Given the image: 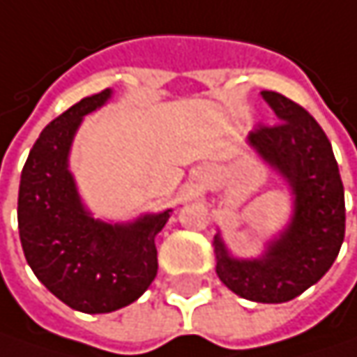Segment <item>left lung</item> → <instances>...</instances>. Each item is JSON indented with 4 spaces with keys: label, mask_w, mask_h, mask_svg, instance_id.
<instances>
[{
    "label": "left lung",
    "mask_w": 357,
    "mask_h": 357,
    "mask_svg": "<svg viewBox=\"0 0 357 357\" xmlns=\"http://www.w3.org/2000/svg\"><path fill=\"white\" fill-rule=\"evenodd\" d=\"M279 123H259L248 143L291 183L295 214L291 226L259 261L230 259L216 236V273L232 293L257 303H284L317 283L346 234V199L337 161L319 123L301 105L262 91Z\"/></svg>",
    "instance_id": "left-lung-1"
}]
</instances>
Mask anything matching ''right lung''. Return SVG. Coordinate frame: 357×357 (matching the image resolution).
<instances>
[{
	"instance_id": "1",
	"label": "right lung",
	"mask_w": 357,
	"mask_h": 357,
	"mask_svg": "<svg viewBox=\"0 0 357 357\" xmlns=\"http://www.w3.org/2000/svg\"><path fill=\"white\" fill-rule=\"evenodd\" d=\"M111 96L105 89L56 116L22 169L17 228L33 275L62 303L111 313L137 301L158 275L155 236L172 210L127 226L93 220L68 172V149L82 116Z\"/></svg>"
}]
</instances>
